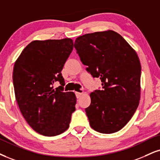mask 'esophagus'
I'll use <instances>...</instances> for the list:
<instances>
[{"label": "esophagus", "instance_id": "esophagus-1", "mask_svg": "<svg viewBox=\"0 0 160 160\" xmlns=\"http://www.w3.org/2000/svg\"><path fill=\"white\" fill-rule=\"evenodd\" d=\"M76 93V98H79L81 96H82V94H83V92H75Z\"/></svg>", "mask_w": 160, "mask_h": 160}]
</instances>
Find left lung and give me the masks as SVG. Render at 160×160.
I'll list each match as a JSON object with an SVG mask.
<instances>
[{"instance_id": "1", "label": "left lung", "mask_w": 160, "mask_h": 160, "mask_svg": "<svg viewBox=\"0 0 160 160\" xmlns=\"http://www.w3.org/2000/svg\"><path fill=\"white\" fill-rule=\"evenodd\" d=\"M74 47L87 71L102 81V89L90 93L91 103L85 109L90 127L102 133L119 131L140 99L141 64L137 52L112 30L78 37Z\"/></svg>"}]
</instances>
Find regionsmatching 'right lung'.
<instances>
[{
	"label": "right lung",
	"instance_id": "add662e5",
	"mask_svg": "<svg viewBox=\"0 0 160 160\" xmlns=\"http://www.w3.org/2000/svg\"><path fill=\"white\" fill-rule=\"evenodd\" d=\"M73 49L70 38L33 41L23 49L14 65L13 85L19 109L29 126L47 137L69 128L76 110L73 92H64V65ZM58 81L61 86L54 89Z\"/></svg>",
	"mask_w": 160,
	"mask_h": 160
}]
</instances>
